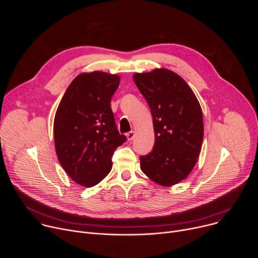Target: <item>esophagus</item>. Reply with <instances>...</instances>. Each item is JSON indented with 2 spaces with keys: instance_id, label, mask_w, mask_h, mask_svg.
Masks as SVG:
<instances>
[{
  "instance_id": "obj_1",
  "label": "esophagus",
  "mask_w": 258,
  "mask_h": 258,
  "mask_svg": "<svg viewBox=\"0 0 258 258\" xmlns=\"http://www.w3.org/2000/svg\"><path fill=\"white\" fill-rule=\"evenodd\" d=\"M126 138H127L128 141H132V140L135 138V132H133V131L128 132V133L126 134Z\"/></svg>"
}]
</instances>
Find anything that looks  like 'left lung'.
Wrapping results in <instances>:
<instances>
[{
	"label": "left lung",
	"mask_w": 258,
	"mask_h": 258,
	"mask_svg": "<svg viewBox=\"0 0 258 258\" xmlns=\"http://www.w3.org/2000/svg\"><path fill=\"white\" fill-rule=\"evenodd\" d=\"M134 81L150 107L155 133L152 152L140 157L141 169L159 185L173 186L190 174L199 157L204 133L201 106L188 84L171 70L136 73Z\"/></svg>",
	"instance_id": "1"
}]
</instances>
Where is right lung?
<instances>
[{"mask_svg": "<svg viewBox=\"0 0 258 258\" xmlns=\"http://www.w3.org/2000/svg\"><path fill=\"white\" fill-rule=\"evenodd\" d=\"M120 78L102 71L81 73L71 82L54 119L58 160L79 185L91 188L112 168V155L126 138L119 135L110 106Z\"/></svg>", "mask_w": 258, "mask_h": 258, "instance_id": "1", "label": "right lung"}]
</instances>
